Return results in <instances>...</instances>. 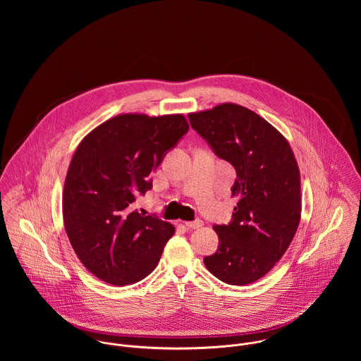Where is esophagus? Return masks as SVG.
Listing matches in <instances>:
<instances>
[{"mask_svg":"<svg viewBox=\"0 0 361 361\" xmlns=\"http://www.w3.org/2000/svg\"><path fill=\"white\" fill-rule=\"evenodd\" d=\"M185 225L190 229H199L202 225H203V221L202 219H195V221H188L185 222Z\"/></svg>","mask_w":361,"mask_h":361,"instance_id":"1","label":"esophagus"}]
</instances>
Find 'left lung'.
<instances>
[{
    "label": "left lung",
    "instance_id": "obj_1",
    "mask_svg": "<svg viewBox=\"0 0 361 361\" xmlns=\"http://www.w3.org/2000/svg\"><path fill=\"white\" fill-rule=\"evenodd\" d=\"M192 128L214 154L236 171L232 219L214 225L219 245L207 269L229 285L264 276L288 250L300 221V173L286 139L256 112L221 104L189 114Z\"/></svg>",
    "mask_w": 361,
    "mask_h": 361
}]
</instances>
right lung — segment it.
<instances>
[{"label": "right lung", "instance_id": "1", "mask_svg": "<svg viewBox=\"0 0 361 361\" xmlns=\"http://www.w3.org/2000/svg\"><path fill=\"white\" fill-rule=\"evenodd\" d=\"M183 115L125 114L108 119L78 146L62 196L63 225L82 264L118 286L153 272L175 228L139 212L152 173L188 133Z\"/></svg>", "mask_w": 361, "mask_h": 361}]
</instances>
